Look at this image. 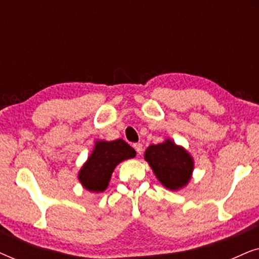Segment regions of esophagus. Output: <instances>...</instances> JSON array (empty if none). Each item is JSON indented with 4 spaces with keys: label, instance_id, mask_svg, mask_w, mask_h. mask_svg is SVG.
Masks as SVG:
<instances>
[{
    "label": "esophagus",
    "instance_id": "1",
    "mask_svg": "<svg viewBox=\"0 0 259 259\" xmlns=\"http://www.w3.org/2000/svg\"><path fill=\"white\" fill-rule=\"evenodd\" d=\"M133 146H134V148H136L137 153H138V154H141V152H143V144L138 143V144H134Z\"/></svg>",
    "mask_w": 259,
    "mask_h": 259
}]
</instances>
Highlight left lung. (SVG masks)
Wrapping results in <instances>:
<instances>
[{
  "label": "left lung",
  "instance_id": "1",
  "mask_svg": "<svg viewBox=\"0 0 259 259\" xmlns=\"http://www.w3.org/2000/svg\"><path fill=\"white\" fill-rule=\"evenodd\" d=\"M145 159L162 185L176 191L185 186L191 178L193 160L183 147L172 140L151 145L145 152Z\"/></svg>",
  "mask_w": 259,
  "mask_h": 259
}]
</instances>
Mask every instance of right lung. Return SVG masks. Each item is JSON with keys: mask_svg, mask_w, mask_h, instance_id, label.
Returning a JSON list of instances; mask_svg holds the SVG:
<instances>
[{"mask_svg": "<svg viewBox=\"0 0 259 259\" xmlns=\"http://www.w3.org/2000/svg\"><path fill=\"white\" fill-rule=\"evenodd\" d=\"M136 151L122 139L97 141L86 164L80 169L79 179L84 189L92 192H102L115 166L126 159L136 157Z\"/></svg>", "mask_w": 259, "mask_h": 259, "instance_id": "add662e5", "label": "right lung"}]
</instances>
